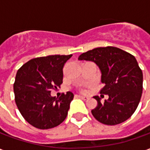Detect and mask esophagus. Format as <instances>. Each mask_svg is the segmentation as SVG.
<instances>
[{
	"label": "esophagus",
	"mask_w": 150,
	"mask_h": 150,
	"mask_svg": "<svg viewBox=\"0 0 150 150\" xmlns=\"http://www.w3.org/2000/svg\"><path fill=\"white\" fill-rule=\"evenodd\" d=\"M76 96L78 98H80L82 100H88V96H81V95H76Z\"/></svg>",
	"instance_id": "1"
}]
</instances>
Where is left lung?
Returning a JSON list of instances; mask_svg holds the SVG:
<instances>
[{
    "mask_svg": "<svg viewBox=\"0 0 150 150\" xmlns=\"http://www.w3.org/2000/svg\"><path fill=\"white\" fill-rule=\"evenodd\" d=\"M78 60L96 64L101 83L105 84L100 94L108 96L104 103L99 96L94 97L97 100V106L91 110L95 118L108 125L129 119L138 106L143 88V74L135 57L121 49L107 46L88 50Z\"/></svg>",
    "mask_w": 150,
    "mask_h": 150,
    "instance_id": "left-lung-1",
    "label": "left lung"
}]
</instances>
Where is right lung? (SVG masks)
Wrapping results in <instances>:
<instances>
[{"label": "right lung", "mask_w": 150, "mask_h": 150, "mask_svg": "<svg viewBox=\"0 0 150 150\" xmlns=\"http://www.w3.org/2000/svg\"><path fill=\"white\" fill-rule=\"evenodd\" d=\"M71 56L56 54L33 59L17 72L13 84L16 104L25 120L35 128H54L67 116L74 94L67 91L56 98L50 92L60 88L63 66Z\"/></svg>", "instance_id": "1"}]
</instances>
